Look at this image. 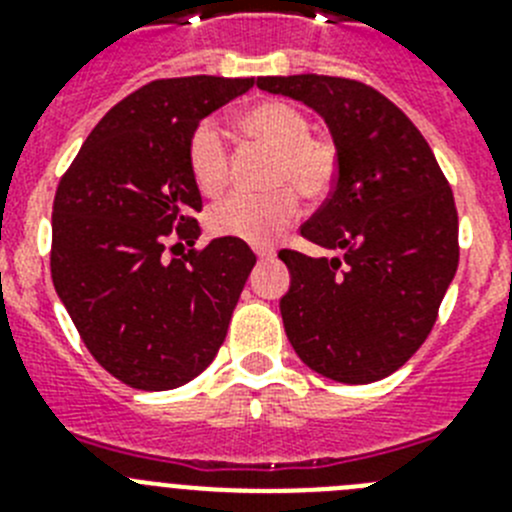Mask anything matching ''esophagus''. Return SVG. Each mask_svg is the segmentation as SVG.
Segmentation results:
<instances>
[{"label":"esophagus","instance_id":"obj_1","mask_svg":"<svg viewBox=\"0 0 512 512\" xmlns=\"http://www.w3.org/2000/svg\"><path fill=\"white\" fill-rule=\"evenodd\" d=\"M256 256H259V261H271L277 259V251L274 248H256Z\"/></svg>","mask_w":512,"mask_h":512}]
</instances>
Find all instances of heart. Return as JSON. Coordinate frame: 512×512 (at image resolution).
Masks as SVG:
<instances>
[{
    "mask_svg": "<svg viewBox=\"0 0 512 512\" xmlns=\"http://www.w3.org/2000/svg\"><path fill=\"white\" fill-rule=\"evenodd\" d=\"M241 128L251 138L274 148L266 184L274 189L261 194L235 192L207 212V228L223 238L246 243H269L295 223L300 212L297 192L305 200L328 197L338 176V148L328 138L310 135V120L295 104L269 99L248 107ZM189 174L207 197L225 189L230 174V151L225 130L215 120L194 125L187 143Z\"/></svg>",
    "mask_w": 512,
    "mask_h": 512,
    "instance_id": "heart-1",
    "label": "heart"
}]
</instances>
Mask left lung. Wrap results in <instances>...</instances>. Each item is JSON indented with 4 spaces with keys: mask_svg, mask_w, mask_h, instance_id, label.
Returning a JSON list of instances; mask_svg holds the SVG:
<instances>
[{
    "mask_svg": "<svg viewBox=\"0 0 512 512\" xmlns=\"http://www.w3.org/2000/svg\"><path fill=\"white\" fill-rule=\"evenodd\" d=\"M256 87L307 104L338 148L336 187L300 228L343 251H279L292 282L284 330L312 372L343 384L390 377L423 346L459 264L449 182L410 117L361 81L261 76Z\"/></svg>",
    "mask_w": 512,
    "mask_h": 512,
    "instance_id": "left-lung-1",
    "label": "left lung"
}]
</instances>
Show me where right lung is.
<instances>
[{
  "label": "right lung",
  "instance_id": "1",
  "mask_svg": "<svg viewBox=\"0 0 512 512\" xmlns=\"http://www.w3.org/2000/svg\"><path fill=\"white\" fill-rule=\"evenodd\" d=\"M253 79H158L84 140L53 200L51 277L94 359L135 390L182 387L215 359L256 256L246 241L194 246V125Z\"/></svg>",
  "mask_w": 512,
  "mask_h": 512
}]
</instances>
